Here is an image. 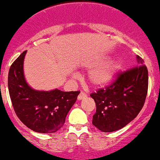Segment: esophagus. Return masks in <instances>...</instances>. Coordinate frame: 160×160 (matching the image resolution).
Instances as JSON below:
<instances>
[{
	"instance_id": "1",
	"label": "esophagus",
	"mask_w": 160,
	"mask_h": 160,
	"mask_svg": "<svg viewBox=\"0 0 160 160\" xmlns=\"http://www.w3.org/2000/svg\"><path fill=\"white\" fill-rule=\"evenodd\" d=\"M86 97H87V94H86V93H85V92H81L80 93V94L78 95V100H82V99L85 98Z\"/></svg>"
}]
</instances>
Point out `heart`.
I'll return each mask as SVG.
<instances>
[{"label": "heart", "instance_id": "heart-1", "mask_svg": "<svg viewBox=\"0 0 160 160\" xmlns=\"http://www.w3.org/2000/svg\"><path fill=\"white\" fill-rule=\"evenodd\" d=\"M95 63H90L88 67H92ZM120 68V64L117 61H108L92 69L88 76V83L94 87H103L107 85L115 76Z\"/></svg>", "mask_w": 160, "mask_h": 160}]
</instances>
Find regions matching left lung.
Returning a JSON list of instances; mask_svg holds the SVG:
<instances>
[{"label": "left lung", "instance_id": "left-lung-1", "mask_svg": "<svg viewBox=\"0 0 160 160\" xmlns=\"http://www.w3.org/2000/svg\"><path fill=\"white\" fill-rule=\"evenodd\" d=\"M138 65L118 73L111 85L91 93L96 104L92 124L104 132L123 128L137 117L144 106L148 90V70L137 56Z\"/></svg>", "mask_w": 160, "mask_h": 160}]
</instances>
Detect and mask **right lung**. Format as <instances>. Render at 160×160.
I'll return each instance as SVG.
<instances>
[{
	"label": "right lung",
	"mask_w": 160,
	"mask_h": 160,
	"mask_svg": "<svg viewBox=\"0 0 160 160\" xmlns=\"http://www.w3.org/2000/svg\"><path fill=\"white\" fill-rule=\"evenodd\" d=\"M27 51L12 63L8 88L12 105L18 119L37 132L53 133L63 126L66 116L76 102L80 91H38L31 88L23 74Z\"/></svg>",
	"instance_id": "add662e5"
}]
</instances>
